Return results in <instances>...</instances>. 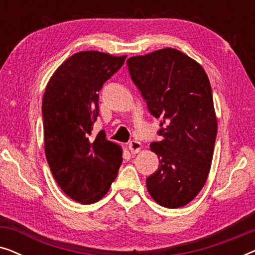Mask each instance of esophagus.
<instances>
[{
	"label": "esophagus",
	"instance_id": "obj_1",
	"mask_svg": "<svg viewBox=\"0 0 255 255\" xmlns=\"http://www.w3.org/2000/svg\"><path fill=\"white\" fill-rule=\"evenodd\" d=\"M128 149H130V152L132 153V154H135V153H138L141 149V144L137 140H132L128 142Z\"/></svg>",
	"mask_w": 255,
	"mask_h": 255
}]
</instances>
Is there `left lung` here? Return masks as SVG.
<instances>
[{
    "mask_svg": "<svg viewBox=\"0 0 255 255\" xmlns=\"http://www.w3.org/2000/svg\"><path fill=\"white\" fill-rule=\"evenodd\" d=\"M132 81L162 127L149 145L159 158L146 179L151 197L165 208H181L197 196L210 172L217 118L203 67L176 48L128 59Z\"/></svg>",
    "mask_w": 255,
    "mask_h": 255,
    "instance_id": "left-lung-1",
    "label": "left lung"
}]
</instances>
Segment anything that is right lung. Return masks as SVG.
I'll use <instances>...</instances> for the list:
<instances>
[{"mask_svg":"<svg viewBox=\"0 0 255 255\" xmlns=\"http://www.w3.org/2000/svg\"><path fill=\"white\" fill-rule=\"evenodd\" d=\"M127 55L99 51L73 54L51 76L43 97L45 154L55 182L73 201L92 204L110 189L122 163V147L104 131L93 134L99 92Z\"/></svg>","mask_w":255,"mask_h":255,"instance_id":"add662e5","label":"right lung"}]
</instances>
